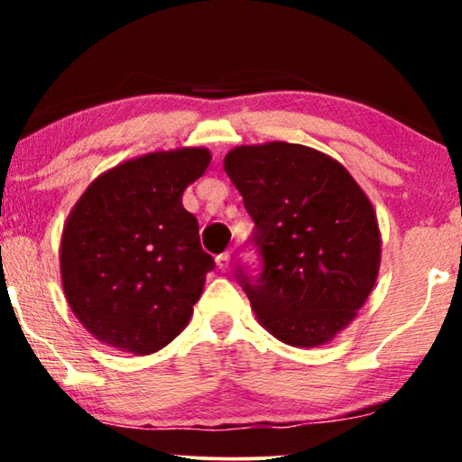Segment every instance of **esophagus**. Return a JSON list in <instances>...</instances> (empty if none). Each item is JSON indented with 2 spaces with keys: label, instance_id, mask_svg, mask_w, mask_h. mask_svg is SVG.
<instances>
[{
  "label": "esophagus",
  "instance_id": "1",
  "mask_svg": "<svg viewBox=\"0 0 462 462\" xmlns=\"http://www.w3.org/2000/svg\"><path fill=\"white\" fill-rule=\"evenodd\" d=\"M230 261H232V258H230V254H219V256H217V267H219L221 269V272H227V269H230Z\"/></svg>",
  "mask_w": 462,
  "mask_h": 462
}]
</instances>
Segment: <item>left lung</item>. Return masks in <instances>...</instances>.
<instances>
[{"label":"left lung","instance_id":"1","mask_svg":"<svg viewBox=\"0 0 462 462\" xmlns=\"http://www.w3.org/2000/svg\"><path fill=\"white\" fill-rule=\"evenodd\" d=\"M224 169L256 224L263 273L238 272V282L258 323L286 346H326L378 280L383 238L367 193L341 162L298 143L238 145Z\"/></svg>","mask_w":462,"mask_h":462}]
</instances>
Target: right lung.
<instances>
[{"mask_svg":"<svg viewBox=\"0 0 462 462\" xmlns=\"http://www.w3.org/2000/svg\"><path fill=\"white\" fill-rule=\"evenodd\" d=\"M210 158L206 147L132 158L95 178L69 213L62 291L104 346L147 356L187 328L215 261L182 193Z\"/></svg>","mask_w":462,"mask_h":462,"instance_id":"right-lung-1","label":"right lung"}]
</instances>
